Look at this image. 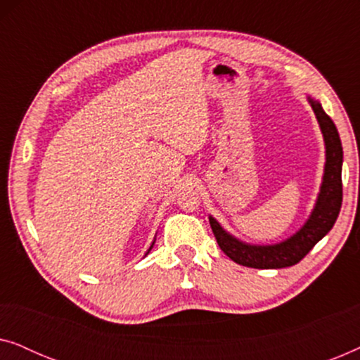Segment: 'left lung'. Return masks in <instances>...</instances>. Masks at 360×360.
I'll return each mask as SVG.
<instances>
[{
  "label": "left lung",
  "mask_w": 360,
  "mask_h": 360,
  "mask_svg": "<svg viewBox=\"0 0 360 360\" xmlns=\"http://www.w3.org/2000/svg\"><path fill=\"white\" fill-rule=\"evenodd\" d=\"M314 115L321 126L326 142V167L321 193L311 218L297 234L275 245H248L229 236L213 218H210L211 229L221 250L236 264L252 269H283L298 264L318 240H321L336 223L342 205V146L338 129L318 101L309 100Z\"/></svg>",
  "instance_id": "1"
}]
</instances>
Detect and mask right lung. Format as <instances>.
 <instances>
[{
    "mask_svg": "<svg viewBox=\"0 0 360 360\" xmlns=\"http://www.w3.org/2000/svg\"><path fill=\"white\" fill-rule=\"evenodd\" d=\"M150 249H152V248H150Z\"/></svg>",
    "mask_w": 360,
    "mask_h": 360,
    "instance_id": "right-lung-1",
    "label": "right lung"
}]
</instances>
